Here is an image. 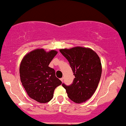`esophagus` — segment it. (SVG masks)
I'll use <instances>...</instances> for the list:
<instances>
[{
  "mask_svg": "<svg viewBox=\"0 0 126 126\" xmlns=\"http://www.w3.org/2000/svg\"><path fill=\"white\" fill-rule=\"evenodd\" d=\"M60 80H61V81L62 82H63V78H61V79H60Z\"/></svg>",
  "mask_w": 126,
  "mask_h": 126,
  "instance_id": "34e87169",
  "label": "esophagus"
}]
</instances>
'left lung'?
Listing matches in <instances>:
<instances>
[{"label": "left lung", "instance_id": "8db88e82", "mask_svg": "<svg viewBox=\"0 0 126 126\" xmlns=\"http://www.w3.org/2000/svg\"><path fill=\"white\" fill-rule=\"evenodd\" d=\"M75 76L73 84L62 85L70 99L77 103L85 102L95 92L102 75V65L96 53L89 48L75 47L60 49Z\"/></svg>", "mask_w": 126, "mask_h": 126}]
</instances>
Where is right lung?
I'll list each match as a JSON object with an SVG mask.
<instances>
[{
	"instance_id": "right-lung-1",
	"label": "right lung",
	"mask_w": 126,
	"mask_h": 126,
	"mask_svg": "<svg viewBox=\"0 0 126 126\" xmlns=\"http://www.w3.org/2000/svg\"><path fill=\"white\" fill-rule=\"evenodd\" d=\"M57 52L38 48L26 54L20 63V81L31 98L41 103L52 99L55 88L62 84L55 70L48 66Z\"/></svg>"
}]
</instances>
